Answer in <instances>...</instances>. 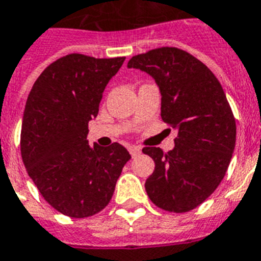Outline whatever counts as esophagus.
Wrapping results in <instances>:
<instances>
[{
    "mask_svg": "<svg viewBox=\"0 0 261 261\" xmlns=\"http://www.w3.org/2000/svg\"><path fill=\"white\" fill-rule=\"evenodd\" d=\"M128 151H130V154L133 156H137L141 154V147H139V146H130V147H128Z\"/></svg>",
    "mask_w": 261,
    "mask_h": 261,
    "instance_id": "esophagus-1",
    "label": "esophagus"
}]
</instances>
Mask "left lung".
I'll return each mask as SVG.
<instances>
[{
  "instance_id": "1",
  "label": "left lung",
  "mask_w": 261,
  "mask_h": 261,
  "mask_svg": "<svg viewBox=\"0 0 261 261\" xmlns=\"http://www.w3.org/2000/svg\"><path fill=\"white\" fill-rule=\"evenodd\" d=\"M127 67L155 79L162 120L178 131L169 152L160 147L142 150L155 164L146 179L147 196L166 212L192 211L217 189L232 160L236 119L225 92L202 61L175 46L133 56Z\"/></svg>"
}]
</instances>
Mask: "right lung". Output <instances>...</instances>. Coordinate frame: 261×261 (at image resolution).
I'll return each instance as SVG.
<instances>
[{
	"label": "right lung",
	"instance_id": "1",
	"mask_svg": "<svg viewBox=\"0 0 261 261\" xmlns=\"http://www.w3.org/2000/svg\"><path fill=\"white\" fill-rule=\"evenodd\" d=\"M124 57L69 54L49 64L32 87L21 127V156L44 200L73 219L90 217L111 201L131 155L114 142L87 141L107 83Z\"/></svg>",
	"mask_w": 261,
	"mask_h": 261
}]
</instances>
